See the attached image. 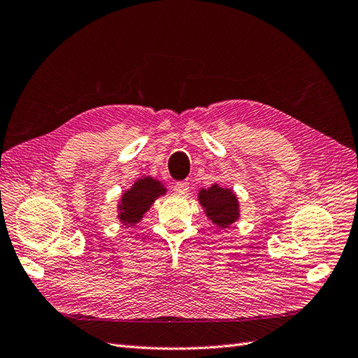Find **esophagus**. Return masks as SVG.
I'll use <instances>...</instances> for the list:
<instances>
[{
	"mask_svg": "<svg viewBox=\"0 0 358 358\" xmlns=\"http://www.w3.org/2000/svg\"><path fill=\"white\" fill-rule=\"evenodd\" d=\"M173 189H176L177 193H181V195H186V193L190 189V185H189V181H178L177 185L173 186Z\"/></svg>",
	"mask_w": 358,
	"mask_h": 358,
	"instance_id": "34e87169",
	"label": "esophagus"
}]
</instances>
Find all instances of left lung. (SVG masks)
Masks as SVG:
<instances>
[{
    "instance_id": "1",
    "label": "left lung",
    "mask_w": 358,
    "mask_h": 358,
    "mask_svg": "<svg viewBox=\"0 0 358 358\" xmlns=\"http://www.w3.org/2000/svg\"><path fill=\"white\" fill-rule=\"evenodd\" d=\"M199 202L206 208L207 216L214 224L228 228L238 219V202L231 189H222L217 185L199 192Z\"/></svg>"
}]
</instances>
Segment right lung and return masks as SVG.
I'll use <instances>...</instances> for the list:
<instances>
[{
	"label": "right lung",
	"mask_w": 358,
	"mask_h": 358,
	"mask_svg": "<svg viewBox=\"0 0 358 358\" xmlns=\"http://www.w3.org/2000/svg\"><path fill=\"white\" fill-rule=\"evenodd\" d=\"M165 193V187L160 181L145 177L138 180L134 187L127 190L121 198L120 203V219L126 224H135L142 219L144 214L156 198Z\"/></svg>",
	"instance_id": "add662e5"
}]
</instances>
